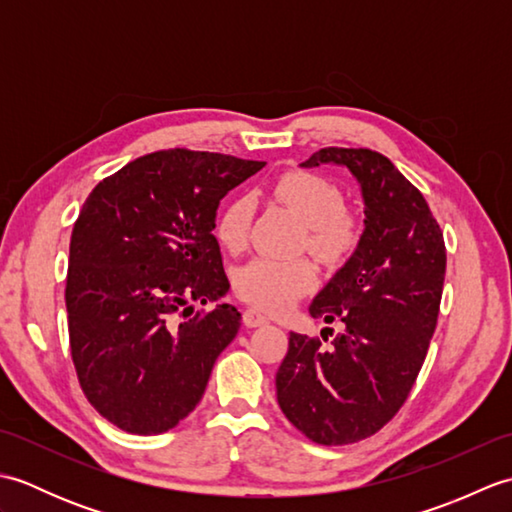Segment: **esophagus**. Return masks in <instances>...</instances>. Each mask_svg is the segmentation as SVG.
Segmentation results:
<instances>
[{"mask_svg":"<svg viewBox=\"0 0 512 512\" xmlns=\"http://www.w3.org/2000/svg\"><path fill=\"white\" fill-rule=\"evenodd\" d=\"M266 323H268V319L264 317V314H259L257 310L248 308L244 312V325H246V328H259V325H266Z\"/></svg>","mask_w":512,"mask_h":512,"instance_id":"1","label":"esophagus"}]
</instances>
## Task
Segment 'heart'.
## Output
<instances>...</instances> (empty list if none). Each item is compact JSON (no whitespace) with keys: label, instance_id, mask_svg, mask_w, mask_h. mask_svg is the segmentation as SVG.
<instances>
[{"label":"heart","instance_id":"b5f03b06","mask_svg":"<svg viewBox=\"0 0 512 512\" xmlns=\"http://www.w3.org/2000/svg\"><path fill=\"white\" fill-rule=\"evenodd\" d=\"M273 193L290 211L306 222V244L323 262H343L361 242V224L345 209L341 187L321 173L286 171L273 182ZM253 200L237 193L217 211L215 239L231 253H239L248 242ZM319 275L308 259L255 257L237 268L233 286L237 297L262 312H286L317 286Z\"/></svg>","mask_w":512,"mask_h":512}]
</instances>
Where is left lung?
Returning <instances> with one entry per match:
<instances>
[{
  "mask_svg": "<svg viewBox=\"0 0 512 512\" xmlns=\"http://www.w3.org/2000/svg\"><path fill=\"white\" fill-rule=\"evenodd\" d=\"M321 162L361 182L365 231L308 308L312 319L341 321L343 332L330 350L317 336L290 332L275 385L281 411L303 436L341 447L374 436L405 405L436 332L447 248L424 195L387 156L325 147L303 167Z\"/></svg>",
  "mask_w": 512,
  "mask_h": 512,
  "instance_id": "1",
  "label": "left lung"
}]
</instances>
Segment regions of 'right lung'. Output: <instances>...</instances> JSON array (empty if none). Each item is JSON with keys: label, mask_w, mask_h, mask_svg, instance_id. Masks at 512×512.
Listing matches in <instances>:
<instances>
[{"label": "right lung", "mask_w": 512, "mask_h": 512, "mask_svg": "<svg viewBox=\"0 0 512 512\" xmlns=\"http://www.w3.org/2000/svg\"><path fill=\"white\" fill-rule=\"evenodd\" d=\"M266 162L162 149L103 178L70 239V352L90 405L118 429L165 433L198 405L237 308L213 235L224 195Z\"/></svg>", "instance_id": "add662e5"}]
</instances>
